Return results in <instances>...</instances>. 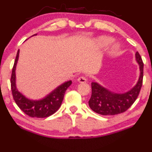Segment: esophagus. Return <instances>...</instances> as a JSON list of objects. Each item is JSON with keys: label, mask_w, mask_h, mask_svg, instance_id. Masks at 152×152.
I'll return each mask as SVG.
<instances>
[{"label": "esophagus", "mask_w": 152, "mask_h": 152, "mask_svg": "<svg viewBox=\"0 0 152 152\" xmlns=\"http://www.w3.org/2000/svg\"><path fill=\"white\" fill-rule=\"evenodd\" d=\"M77 80L80 83H86L87 81V78L84 76H81L80 77H78Z\"/></svg>", "instance_id": "obj_1"}]
</instances>
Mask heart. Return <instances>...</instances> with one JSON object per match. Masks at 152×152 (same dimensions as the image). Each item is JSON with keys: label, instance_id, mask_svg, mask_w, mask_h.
<instances>
[{"label": "heart", "instance_id": "obj_1", "mask_svg": "<svg viewBox=\"0 0 152 152\" xmlns=\"http://www.w3.org/2000/svg\"><path fill=\"white\" fill-rule=\"evenodd\" d=\"M97 42L99 45H100V46H107L108 44L112 43V39L110 38V37L102 36V37H100L97 38Z\"/></svg>", "mask_w": 152, "mask_h": 152}]
</instances>
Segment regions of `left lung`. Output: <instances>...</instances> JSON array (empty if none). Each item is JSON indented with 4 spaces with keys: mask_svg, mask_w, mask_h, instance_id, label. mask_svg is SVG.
Segmentation results:
<instances>
[{
    "mask_svg": "<svg viewBox=\"0 0 152 152\" xmlns=\"http://www.w3.org/2000/svg\"><path fill=\"white\" fill-rule=\"evenodd\" d=\"M136 60L140 66V75L137 85L124 94H115L97 83H91V96L88 106L91 110L102 115H115L126 112L137 98L142 85L143 62L139 52H136Z\"/></svg>",
    "mask_w": 152,
    "mask_h": 152,
    "instance_id": "obj_1",
    "label": "left lung"
}]
</instances>
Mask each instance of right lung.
Segmentation results:
<instances>
[{
    "mask_svg": "<svg viewBox=\"0 0 152 152\" xmlns=\"http://www.w3.org/2000/svg\"><path fill=\"white\" fill-rule=\"evenodd\" d=\"M18 56L19 50L18 51L17 55H16L15 61L13 66L12 71L11 80H10L12 94L15 102L26 115L31 118H43L53 115L61 107L66 91L72 84V81H67L63 83L42 100H28L26 98L23 94H20L16 88L15 68L18 60Z\"/></svg>",
    "mask_w": 152,
    "mask_h": 152,
    "instance_id": "obj_1",
    "label": "right lung"
}]
</instances>
